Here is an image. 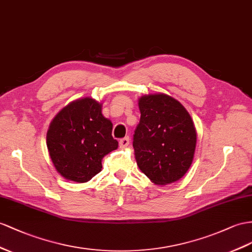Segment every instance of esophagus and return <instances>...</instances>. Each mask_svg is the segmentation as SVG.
<instances>
[{
    "label": "esophagus",
    "instance_id": "obj_1",
    "mask_svg": "<svg viewBox=\"0 0 252 252\" xmlns=\"http://www.w3.org/2000/svg\"><path fill=\"white\" fill-rule=\"evenodd\" d=\"M128 144H130V138H128V137L122 138V139H120V141H119L120 148H126Z\"/></svg>",
    "mask_w": 252,
    "mask_h": 252
}]
</instances>
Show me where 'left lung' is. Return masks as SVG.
Instances as JSON below:
<instances>
[{"mask_svg":"<svg viewBox=\"0 0 252 252\" xmlns=\"http://www.w3.org/2000/svg\"><path fill=\"white\" fill-rule=\"evenodd\" d=\"M140 121L135 130L133 148L141 172L156 185L181 179L192 163L197 132L186 108L163 93L138 99Z\"/></svg>","mask_w":252,"mask_h":252,"instance_id":"obj_1","label":"left lung"}]
</instances>
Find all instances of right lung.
I'll use <instances>...</instances> for the list:
<instances>
[{
    "instance_id": "1",
    "label": "right lung",
    "mask_w": 252,
    "mask_h": 252,
    "mask_svg": "<svg viewBox=\"0 0 252 252\" xmlns=\"http://www.w3.org/2000/svg\"><path fill=\"white\" fill-rule=\"evenodd\" d=\"M113 124L102 114V103L90 96L76 99L51 121L47 147L56 171L68 181L85 183L102 169V158L118 148Z\"/></svg>"
}]
</instances>
